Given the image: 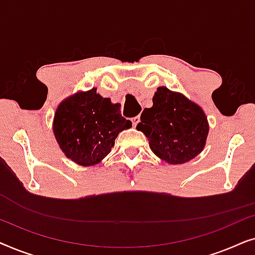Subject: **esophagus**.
I'll list each match as a JSON object with an SVG mask.
<instances>
[{
  "mask_svg": "<svg viewBox=\"0 0 255 255\" xmlns=\"http://www.w3.org/2000/svg\"><path fill=\"white\" fill-rule=\"evenodd\" d=\"M131 122H132V125H133V127H137V124L140 122V117L135 116L133 118H131Z\"/></svg>",
  "mask_w": 255,
  "mask_h": 255,
  "instance_id": "1",
  "label": "esophagus"
}]
</instances>
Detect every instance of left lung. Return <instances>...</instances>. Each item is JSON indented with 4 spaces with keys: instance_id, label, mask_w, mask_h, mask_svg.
I'll return each instance as SVG.
<instances>
[{
    "instance_id": "left-lung-1",
    "label": "left lung",
    "mask_w": 255,
    "mask_h": 255,
    "mask_svg": "<svg viewBox=\"0 0 255 255\" xmlns=\"http://www.w3.org/2000/svg\"><path fill=\"white\" fill-rule=\"evenodd\" d=\"M137 130L148 138L152 152L166 162L181 165L203 151L209 133L207 116L182 94L159 87L153 107L144 109Z\"/></svg>"
}]
</instances>
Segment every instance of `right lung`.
<instances>
[{
  "instance_id": "obj_1",
  "label": "right lung",
  "mask_w": 255,
  "mask_h": 255,
  "mask_svg": "<svg viewBox=\"0 0 255 255\" xmlns=\"http://www.w3.org/2000/svg\"><path fill=\"white\" fill-rule=\"evenodd\" d=\"M132 123L93 88L62 101L53 120V133L61 151L80 166H93L106 158L120 132Z\"/></svg>"
}]
</instances>
